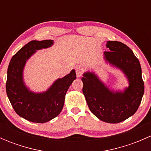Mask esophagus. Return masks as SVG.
Here are the masks:
<instances>
[{
    "label": "esophagus",
    "mask_w": 151,
    "mask_h": 151,
    "mask_svg": "<svg viewBox=\"0 0 151 151\" xmlns=\"http://www.w3.org/2000/svg\"><path fill=\"white\" fill-rule=\"evenodd\" d=\"M83 68H80V67H77L76 68V74H77V77H80L82 75H83Z\"/></svg>",
    "instance_id": "34e87169"
}]
</instances>
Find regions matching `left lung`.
I'll list each match as a JSON object with an SVG mask.
<instances>
[{
    "mask_svg": "<svg viewBox=\"0 0 151 151\" xmlns=\"http://www.w3.org/2000/svg\"><path fill=\"white\" fill-rule=\"evenodd\" d=\"M104 59L126 75L129 87L123 91H111L95 73L83 74V92L91 112L101 121L118 123L133 115L144 94V83L140 63L129 47L117 41H109Z\"/></svg>",
    "mask_w": 151,
    "mask_h": 151,
    "instance_id": "8db88e82",
    "label": "left lung"
}]
</instances>
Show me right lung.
<instances>
[{"label": "right lung", "mask_w": 151, "mask_h": 151, "mask_svg": "<svg viewBox=\"0 0 151 151\" xmlns=\"http://www.w3.org/2000/svg\"><path fill=\"white\" fill-rule=\"evenodd\" d=\"M52 45V40L28 42L12 57L8 67L6 89L11 104L18 115L33 123H46L60 114L67 91L76 79L73 69L63 78L55 80L45 92L34 93L27 88L23 81L26 61L36 50Z\"/></svg>", "instance_id": "1"}]
</instances>
